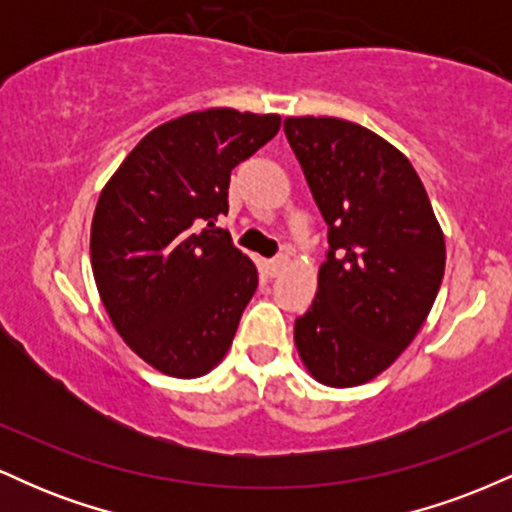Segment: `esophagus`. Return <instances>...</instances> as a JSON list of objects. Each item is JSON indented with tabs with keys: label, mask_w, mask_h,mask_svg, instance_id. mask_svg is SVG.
<instances>
[{
	"label": "esophagus",
	"mask_w": 512,
	"mask_h": 512,
	"mask_svg": "<svg viewBox=\"0 0 512 512\" xmlns=\"http://www.w3.org/2000/svg\"><path fill=\"white\" fill-rule=\"evenodd\" d=\"M289 264V255H276L272 260H264V272L269 276H279Z\"/></svg>",
	"instance_id": "esophagus-1"
}]
</instances>
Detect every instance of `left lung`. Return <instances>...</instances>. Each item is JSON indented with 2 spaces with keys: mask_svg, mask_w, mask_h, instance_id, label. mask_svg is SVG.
Segmentation results:
<instances>
[{
  "mask_svg": "<svg viewBox=\"0 0 512 512\" xmlns=\"http://www.w3.org/2000/svg\"><path fill=\"white\" fill-rule=\"evenodd\" d=\"M330 250L298 354L322 385L354 387L397 361L431 313L445 272V238L409 158L339 117H286Z\"/></svg>",
  "mask_w": 512,
  "mask_h": 512,
  "instance_id": "8db88e82",
  "label": "left lung"
}]
</instances>
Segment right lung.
<instances>
[{
	"mask_svg": "<svg viewBox=\"0 0 512 512\" xmlns=\"http://www.w3.org/2000/svg\"><path fill=\"white\" fill-rule=\"evenodd\" d=\"M279 115L211 108L151 129L103 187L91 267L117 334L149 366L199 378L219 366L257 289V267L216 228L231 170Z\"/></svg>",
	"mask_w": 512,
	"mask_h": 512,
	"instance_id": "1",
	"label": "right lung"
}]
</instances>
